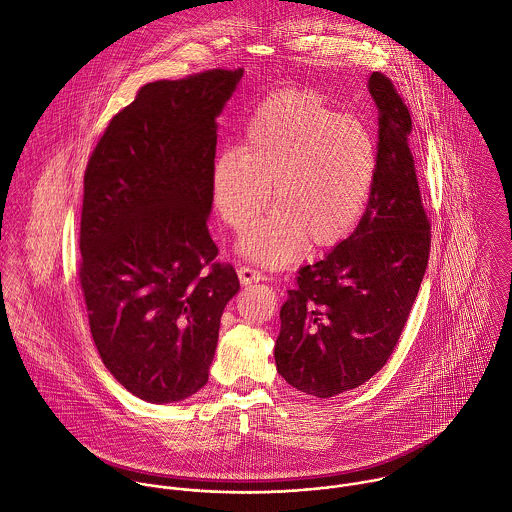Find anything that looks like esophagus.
I'll list each match as a JSON object with an SVG mask.
<instances>
[{"label": "esophagus", "mask_w": 512, "mask_h": 512, "mask_svg": "<svg viewBox=\"0 0 512 512\" xmlns=\"http://www.w3.org/2000/svg\"><path fill=\"white\" fill-rule=\"evenodd\" d=\"M237 273H239V279H241V283H243V285H249V283L263 281V279H265V275H263L261 271H257V269H253V267H247V265L239 267V269H237Z\"/></svg>", "instance_id": "34e87169"}]
</instances>
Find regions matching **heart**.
Instances as JSON below:
<instances>
[{
	"mask_svg": "<svg viewBox=\"0 0 512 512\" xmlns=\"http://www.w3.org/2000/svg\"><path fill=\"white\" fill-rule=\"evenodd\" d=\"M377 173V139L361 119L341 115L317 91L285 89L259 103L241 147L217 153L211 195L235 231L271 197L275 211L255 223L239 247L255 261L283 265L305 245L321 251L343 241L363 219Z\"/></svg>",
	"mask_w": 512,
	"mask_h": 512,
	"instance_id": "1",
	"label": "heart"
}]
</instances>
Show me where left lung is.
I'll use <instances>...</instances> for the list:
<instances>
[{
  "mask_svg": "<svg viewBox=\"0 0 512 512\" xmlns=\"http://www.w3.org/2000/svg\"><path fill=\"white\" fill-rule=\"evenodd\" d=\"M379 173L357 229L321 261L299 269L281 307L279 375L319 399L357 389L391 359L417 299L431 251L409 147L411 113L393 81L375 71Z\"/></svg>",
  "mask_w": 512,
  "mask_h": 512,
  "instance_id": "1",
  "label": "left lung"
}]
</instances>
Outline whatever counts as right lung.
Here are the masks:
<instances>
[{
	"instance_id": "add662e5",
	"label": "right lung",
	"mask_w": 512,
	"mask_h": 512,
	"mask_svg": "<svg viewBox=\"0 0 512 512\" xmlns=\"http://www.w3.org/2000/svg\"><path fill=\"white\" fill-rule=\"evenodd\" d=\"M243 69L143 85L109 121L83 177L79 283L107 371L147 403L209 379L225 305L239 291L215 261L207 217L215 119Z\"/></svg>"
}]
</instances>
